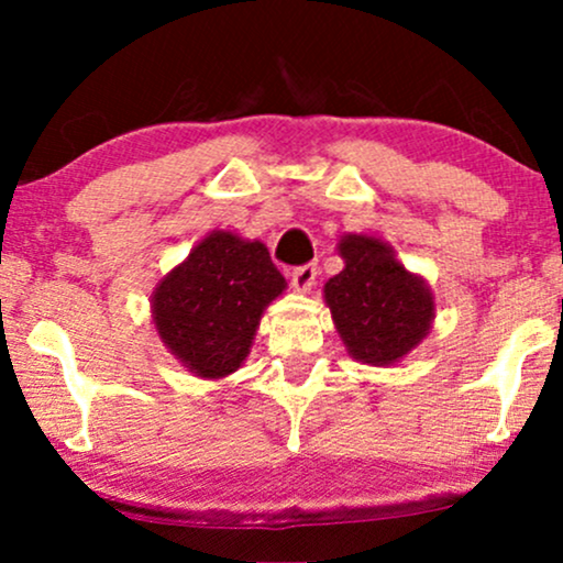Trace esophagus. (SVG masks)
Instances as JSON below:
<instances>
[{"label":"esophagus","mask_w":563,"mask_h":563,"mask_svg":"<svg viewBox=\"0 0 563 563\" xmlns=\"http://www.w3.org/2000/svg\"><path fill=\"white\" fill-rule=\"evenodd\" d=\"M292 287L297 292H308L310 287L316 284V276H319V268H316V263H306V266H297L292 268Z\"/></svg>","instance_id":"esophagus-1"}]
</instances>
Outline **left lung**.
Returning <instances> with one entry per match:
<instances>
[{
    "mask_svg": "<svg viewBox=\"0 0 563 563\" xmlns=\"http://www.w3.org/2000/svg\"><path fill=\"white\" fill-rule=\"evenodd\" d=\"M340 255L345 268L323 287L336 332L355 361L395 363L429 332L434 302L427 284L374 236H345Z\"/></svg>",
    "mask_w": 563,
    "mask_h": 563,
    "instance_id": "left-lung-1",
    "label": "left lung"
}]
</instances>
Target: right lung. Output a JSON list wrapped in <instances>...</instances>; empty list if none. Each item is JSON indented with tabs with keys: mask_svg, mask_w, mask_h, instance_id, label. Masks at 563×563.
I'll return each mask as SVG.
<instances>
[{
	"mask_svg": "<svg viewBox=\"0 0 563 563\" xmlns=\"http://www.w3.org/2000/svg\"><path fill=\"white\" fill-rule=\"evenodd\" d=\"M282 289L266 244L216 231L161 282L152 313L170 353L197 376L218 379L247 358L263 308Z\"/></svg>",
	"mask_w": 563,
	"mask_h": 563,
	"instance_id": "add662e5",
	"label": "right lung"
}]
</instances>
